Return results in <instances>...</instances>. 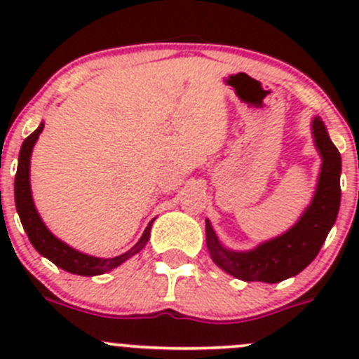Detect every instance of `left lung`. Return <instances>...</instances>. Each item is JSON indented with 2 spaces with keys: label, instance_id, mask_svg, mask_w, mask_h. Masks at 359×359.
I'll list each match as a JSON object with an SVG mask.
<instances>
[{
  "label": "left lung",
  "instance_id": "obj_1",
  "mask_svg": "<svg viewBox=\"0 0 359 359\" xmlns=\"http://www.w3.org/2000/svg\"><path fill=\"white\" fill-rule=\"evenodd\" d=\"M313 133L323 158L320 182L311 206L288 233L252 252H233L219 243L206 220V245L213 262L238 280L278 283L295 276L313 262L327 240L340 205V154L321 118L313 119Z\"/></svg>",
  "mask_w": 359,
  "mask_h": 359
}]
</instances>
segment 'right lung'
I'll return each mask as SVG.
<instances>
[{
    "instance_id": "right-lung-1",
    "label": "right lung",
    "mask_w": 359,
    "mask_h": 359,
    "mask_svg": "<svg viewBox=\"0 0 359 359\" xmlns=\"http://www.w3.org/2000/svg\"><path fill=\"white\" fill-rule=\"evenodd\" d=\"M43 126L45 125L41 123V125L24 140L22 147H20L19 166H17L15 175V206L17 212H19L20 222H22L32 247L38 250L43 257L52 260V262L55 264L57 267H60V269L72 274H79V276H97V274L107 273V271L118 267L119 264H123L126 259H130V257L135 255V253H139L140 250L144 248V245L149 240V231L151 226H153V220H151L149 226L146 227L139 243H137L132 250H128L126 253H123V255L114 257V259H97V257L85 255V253L76 252V250L67 247L66 243L57 240V238L46 229V226L41 222V219H39L38 212H36L34 208V203H32L31 186H29V161H31L32 146H34V142L38 140Z\"/></svg>"
}]
</instances>
